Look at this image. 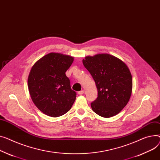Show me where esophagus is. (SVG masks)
Listing matches in <instances>:
<instances>
[{"mask_svg":"<svg viewBox=\"0 0 160 160\" xmlns=\"http://www.w3.org/2000/svg\"><path fill=\"white\" fill-rule=\"evenodd\" d=\"M78 94H80V95H82V94H84V91H83V90H82V91H79V92H78Z\"/></svg>","mask_w":160,"mask_h":160,"instance_id":"1","label":"esophagus"}]
</instances>
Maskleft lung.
<instances>
[{"instance_id":"obj_1","label":"left lung","mask_w":160,"mask_h":160,"mask_svg":"<svg viewBox=\"0 0 160 160\" xmlns=\"http://www.w3.org/2000/svg\"><path fill=\"white\" fill-rule=\"evenodd\" d=\"M83 64L90 72L98 89L92 110L103 118L118 114L129 102L132 78L129 68L120 58L108 53L86 56Z\"/></svg>"}]
</instances>
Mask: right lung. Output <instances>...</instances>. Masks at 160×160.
I'll return each mask as SVG.
<instances>
[{"instance_id": "1", "label": "right lung", "mask_w": 160, "mask_h": 160, "mask_svg": "<svg viewBox=\"0 0 160 160\" xmlns=\"http://www.w3.org/2000/svg\"><path fill=\"white\" fill-rule=\"evenodd\" d=\"M74 57L60 52H50L32 66L28 79L31 98L44 114L58 117L68 112L76 100L66 72Z\"/></svg>"}]
</instances>
